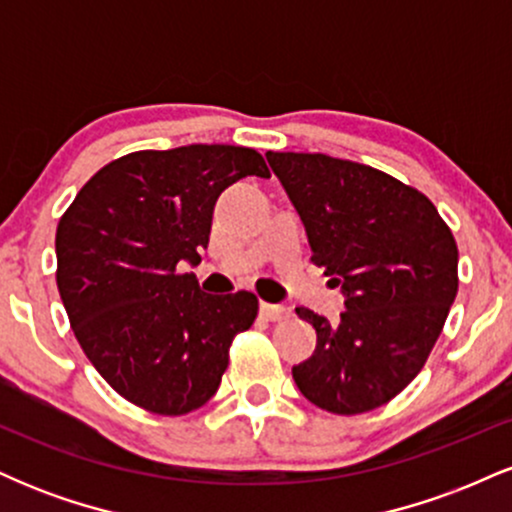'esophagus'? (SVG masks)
Listing matches in <instances>:
<instances>
[{"label": "esophagus", "instance_id": "esophagus-1", "mask_svg": "<svg viewBox=\"0 0 512 512\" xmlns=\"http://www.w3.org/2000/svg\"><path fill=\"white\" fill-rule=\"evenodd\" d=\"M260 313H262L264 320H269V322H281V320H289V317H291V308H286V305L262 303V305H260Z\"/></svg>", "mask_w": 512, "mask_h": 512}]
</instances>
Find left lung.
Returning a JSON list of instances; mask_svg holds the SVG:
<instances>
[{"label": "left lung", "mask_w": 512, "mask_h": 512, "mask_svg": "<svg viewBox=\"0 0 512 512\" xmlns=\"http://www.w3.org/2000/svg\"><path fill=\"white\" fill-rule=\"evenodd\" d=\"M267 161L346 308L334 325L296 308L317 346L293 380L332 414L378 409L419 375L443 332L457 296L455 238L431 199L380 170L291 151Z\"/></svg>", "instance_id": "8db88e82"}]
</instances>
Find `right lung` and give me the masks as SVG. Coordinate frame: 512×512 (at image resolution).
Masks as SVG:
<instances>
[{
    "label": "right lung",
    "instance_id": "add662e5",
    "mask_svg": "<svg viewBox=\"0 0 512 512\" xmlns=\"http://www.w3.org/2000/svg\"><path fill=\"white\" fill-rule=\"evenodd\" d=\"M269 178L255 149L137 151L98 170L57 226V289L105 383L146 411L180 416L214 397L228 346L257 315L250 291L211 296L197 267L228 185Z\"/></svg>",
    "mask_w": 512,
    "mask_h": 512
}]
</instances>
